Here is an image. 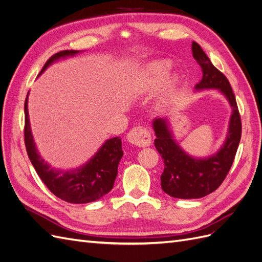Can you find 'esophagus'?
<instances>
[{
	"instance_id": "obj_1",
	"label": "esophagus",
	"mask_w": 262,
	"mask_h": 262,
	"mask_svg": "<svg viewBox=\"0 0 262 262\" xmlns=\"http://www.w3.org/2000/svg\"><path fill=\"white\" fill-rule=\"evenodd\" d=\"M126 139H128V142H130L131 144L137 145L139 147L148 146L150 144V141H152L149 131L145 126L141 125L134 126L133 129H131L129 133L126 134Z\"/></svg>"
}]
</instances>
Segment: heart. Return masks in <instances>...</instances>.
Returning <instances> with one entry per match:
<instances>
[{
  "instance_id": "1",
  "label": "heart",
  "mask_w": 262,
  "mask_h": 262,
  "mask_svg": "<svg viewBox=\"0 0 262 262\" xmlns=\"http://www.w3.org/2000/svg\"><path fill=\"white\" fill-rule=\"evenodd\" d=\"M171 63L168 60H156L149 62L141 72V80L148 89H156L167 77ZM179 78L177 75L171 76L167 83V92L171 93L176 90Z\"/></svg>"
}]
</instances>
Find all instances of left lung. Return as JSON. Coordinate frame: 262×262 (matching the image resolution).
Wrapping results in <instances>:
<instances>
[{
  "label": "left lung",
  "mask_w": 262,
  "mask_h": 262,
  "mask_svg": "<svg viewBox=\"0 0 262 262\" xmlns=\"http://www.w3.org/2000/svg\"><path fill=\"white\" fill-rule=\"evenodd\" d=\"M192 55L202 69V80L195 91L217 90L232 107L228 132L223 145L215 154L196 158L187 154L176 142L167 118L153 120L156 139L154 145L164 160L161 186L164 192L178 199H198L215 191L231 169L242 137V121L235 95L226 76L212 64L201 47L192 42Z\"/></svg>",
  "instance_id": "8db88e82"
}]
</instances>
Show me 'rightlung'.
Wrapping results in <instances>:
<instances>
[{
	"label": "right lung",
	"mask_w": 262,
	"mask_h": 262,
	"mask_svg": "<svg viewBox=\"0 0 262 262\" xmlns=\"http://www.w3.org/2000/svg\"><path fill=\"white\" fill-rule=\"evenodd\" d=\"M77 53L80 51L64 50L53 54L46 62L40 74L53 62L73 57ZM28 94L25 100V145L31 164L47 188L54 195L69 203L94 202L107 194L114 187L118 165L123 155L121 139L117 137L107 140L96 154L81 167L71 170L52 168L38 153L34 142L28 116Z\"/></svg>",
	"instance_id": "1"
}]
</instances>
